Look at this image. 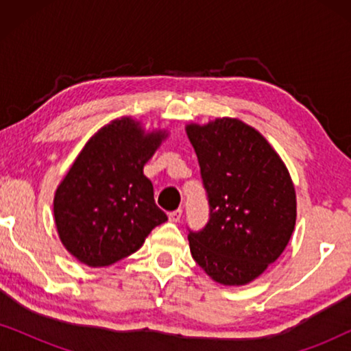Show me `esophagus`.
<instances>
[{"label":"esophagus","instance_id":"1","mask_svg":"<svg viewBox=\"0 0 351 351\" xmlns=\"http://www.w3.org/2000/svg\"><path fill=\"white\" fill-rule=\"evenodd\" d=\"M167 217H169L171 222H179L180 217H182V209L172 210V213H169V215H167Z\"/></svg>","mask_w":351,"mask_h":351}]
</instances>
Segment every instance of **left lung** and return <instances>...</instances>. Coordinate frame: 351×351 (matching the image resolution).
<instances>
[{"instance_id":"left-lung-1","label":"left lung","mask_w":351,"mask_h":351,"mask_svg":"<svg viewBox=\"0 0 351 351\" xmlns=\"http://www.w3.org/2000/svg\"><path fill=\"white\" fill-rule=\"evenodd\" d=\"M209 196L210 219L190 252L210 280L252 282L276 262L297 217L294 182L265 137L239 118L185 126Z\"/></svg>"}]
</instances>
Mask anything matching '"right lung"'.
I'll return each instance as SVG.
<instances>
[{"mask_svg": "<svg viewBox=\"0 0 351 351\" xmlns=\"http://www.w3.org/2000/svg\"><path fill=\"white\" fill-rule=\"evenodd\" d=\"M169 137L141 119H112L86 142L54 193L60 243L84 265L108 267L131 256L167 217L155 204L143 166Z\"/></svg>", "mask_w": 351, "mask_h": 351, "instance_id": "add662e5", "label": "right lung"}]
</instances>
